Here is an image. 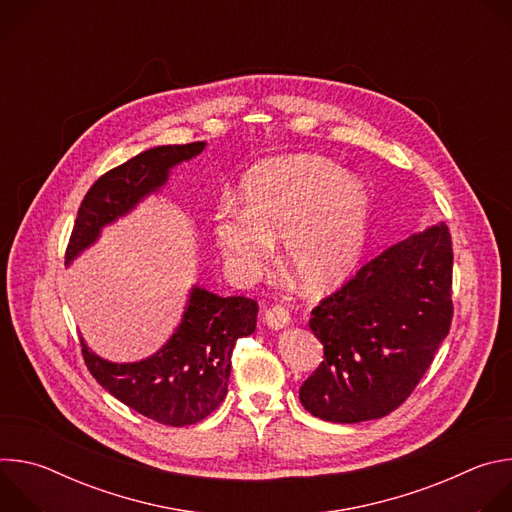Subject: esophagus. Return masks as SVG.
<instances>
[{
	"label": "esophagus",
	"instance_id": "obj_1",
	"mask_svg": "<svg viewBox=\"0 0 512 512\" xmlns=\"http://www.w3.org/2000/svg\"><path fill=\"white\" fill-rule=\"evenodd\" d=\"M263 322H265L271 330H281V328L289 326L291 316H289L287 308H283V306H273V308H269V310L265 312Z\"/></svg>",
	"mask_w": 512,
	"mask_h": 512
}]
</instances>
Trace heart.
I'll return each instance as SVG.
<instances>
[{
  "mask_svg": "<svg viewBox=\"0 0 512 512\" xmlns=\"http://www.w3.org/2000/svg\"><path fill=\"white\" fill-rule=\"evenodd\" d=\"M371 225L367 184L312 154L255 166L241 182V202L223 200L210 216L214 247L235 283L261 277L281 237L287 267L314 296L340 287L356 271Z\"/></svg>",
  "mask_w": 512,
  "mask_h": 512,
  "instance_id": "1",
  "label": "heart"
}]
</instances>
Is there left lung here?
I'll use <instances>...</instances> for the list:
<instances>
[{"mask_svg":"<svg viewBox=\"0 0 512 512\" xmlns=\"http://www.w3.org/2000/svg\"><path fill=\"white\" fill-rule=\"evenodd\" d=\"M452 237L444 223L389 247L312 310L324 360L302 405L332 423L389 415L417 387L452 324Z\"/></svg>","mask_w":512,"mask_h":512,"instance_id":"obj_1","label":"left lung"}]
</instances>
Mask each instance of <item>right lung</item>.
<instances>
[{
    "label": "right lung",
    "mask_w": 512,
    "mask_h": 512,
    "mask_svg": "<svg viewBox=\"0 0 512 512\" xmlns=\"http://www.w3.org/2000/svg\"><path fill=\"white\" fill-rule=\"evenodd\" d=\"M204 148L206 141L158 145L101 176L79 208L64 265L75 263L107 227L129 216L143 200L160 194L172 170L200 156ZM257 310L255 300L223 298L194 283L180 324L154 354L113 362L81 338L83 356L97 383L123 405L164 425H192L227 397L235 342L255 332Z\"/></svg>",
    "instance_id": "right-lung-1"
}]
</instances>
